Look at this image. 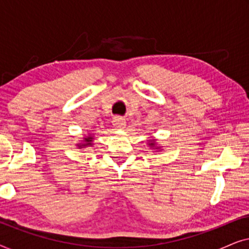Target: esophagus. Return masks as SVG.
I'll list each match as a JSON object with an SVG mask.
<instances>
[{
  "instance_id": "obj_1",
  "label": "esophagus",
  "mask_w": 249,
  "mask_h": 249,
  "mask_svg": "<svg viewBox=\"0 0 249 249\" xmlns=\"http://www.w3.org/2000/svg\"><path fill=\"white\" fill-rule=\"evenodd\" d=\"M113 125L118 129H124L125 127V120L121 117H115L113 119Z\"/></svg>"
}]
</instances>
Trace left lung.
<instances>
[{
    "label": "left lung",
    "instance_id": "8db88e82",
    "mask_svg": "<svg viewBox=\"0 0 249 249\" xmlns=\"http://www.w3.org/2000/svg\"><path fill=\"white\" fill-rule=\"evenodd\" d=\"M151 145H154V144H151Z\"/></svg>",
    "mask_w": 249,
    "mask_h": 249
}]
</instances>
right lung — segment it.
Returning <instances> with one entry per match:
<instances>
[{"label":"right lung","instance_id":"obj_1","mask_svg":"<svg viewBox=\"0 0 249 249\" xmlns=\"http://www.w3.org/2000/svg\"><path fill=\"white\" fill-rule=\"evenodd\" d=\"M86 142H87V144H86V145H90V142H91V137H88V138H86Z\"/></svg>","mask_w":249,"mask_h":249}]
</instances>
